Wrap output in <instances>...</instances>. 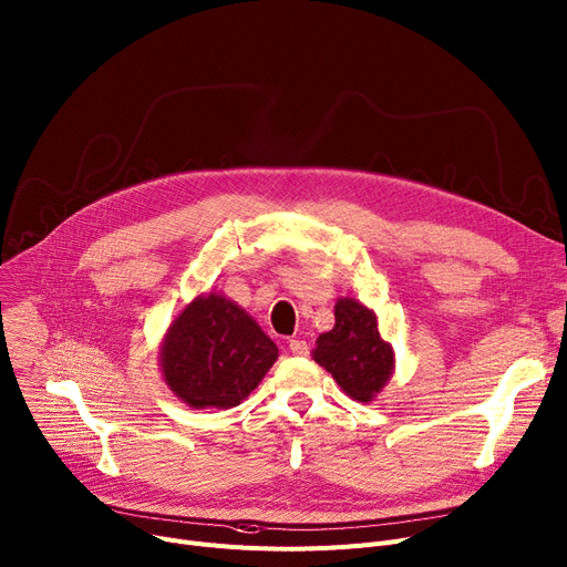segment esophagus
<instances>
[{
	"instance_id": "esophagus-1",
	"label": "esophagus",
	"mask_w": 567,
	"mask_h": 567,
	"mask_svg": "<svg viewBox=\"0 0 567 567\" xmlns=\"http://www.w3.org/2000/svg\"><path fill=\"white\" fill-rule=\"evenodd\" d=\"M288 348H290V352H292V354H297V357H307V354H309V346H307V341L292 339V341L288 343Z\"/></svg>"
}]
</instances>
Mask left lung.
Masks as SVG:
<instances>
[{"label": "left lung", "mask_w": 567, "mask_h": 567, "mask_svg": "<svg viewBox=\"0 0 567 567\" xmlns=\"http://www.w3.org/2000/svg\"><path fill=\"white\" fill-rule=\"evenodd\" d=\"M334 318V329L320 334L313 359L354 401L371 403L391 378L393 350L380 337L375 313L354 299H339Z\"/></svg>", "instance_id": "1"}]
</instances>
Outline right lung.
Wrapping results in <instances>:
<instances>
[{"instance_id": "right-lung-1", "label": "right lung", "mask_w": 567, "mask_h": 567, "mask_svg": "<svg viewBox=\"0 0 567 567\" xmlns=\"http://www.w3.org/2000/svg\"><path fill=\"white\" fill-rule=\"evenodd\" d=\"M277 346L238 305L202 295L174 320L162 343V373L196 410L240 405L277 361Z\"/></svg>"}]
</instances>
